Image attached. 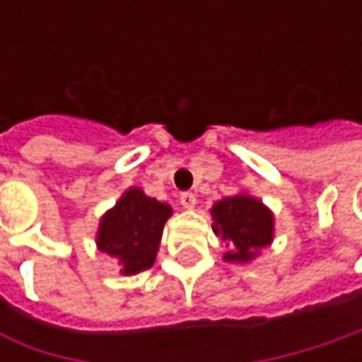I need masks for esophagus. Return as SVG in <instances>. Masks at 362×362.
Wrapping results in <instances>:
<instances>
[{
	"label": "esophagus",
	"mask_w": 362,
	"mask_h": 362,
	"mask_svg": "<svg viewBox=\"0 0 362 362\" xmlns=\"http://www.w3.org/2000/svg\"><path fill=\"white\" fill-rule=\"evenodd\" d=\"M179 202H181V205H183L185 209H193V207H195V203H197V197H195L193 193H181Z\"/></svg>",
	"instance_id": "obj_1"
}]
</instances>
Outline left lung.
Wrapping results in <instances>:
<instances>
[{
	"label": "left lung",
	"instance_id": "left-lung-1",
	"mask_svg": "<svg viewBox=\"0 0 362 362\" xmlns=\"http://www.w3.org/2000/svg\"><path fill=\"white\" fill-rule=\"evenodd\" d=\"M209 214L214 233L230 247L223 254L226 262L250 264L274 242V214L266 203L250 193L219 199Z\"/></svg>",
	"mask_w": 362,
	"mask_h": 362
}]
</instances>
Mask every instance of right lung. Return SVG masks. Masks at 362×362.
<instances>
[{
  "label": "right lung",
  "instance_id": "obj_1",
  "mask_svg": "<svg viewBox=\"0 0 362 362\" xmlns=\"http://www.w3.org/2000/svg\"><path fill=\"white\" fill-rule=\"evenodd\" d=\"M173 207L148 197L141 187H129L100 217L96 247L119 262L122 276H134L153 268L160 235Z\"/></svg>",
  "mask_w": 362,
  "mask_h": 362
}]
</instances>
